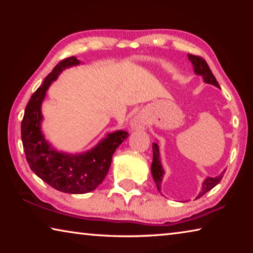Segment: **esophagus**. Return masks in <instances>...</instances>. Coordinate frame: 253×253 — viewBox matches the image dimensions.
I'll list each match as a JSON object with an SVG mask.
<instances>
[{
  "label": "esophagus",
  "instance_id": "obj_1",
  "mask_svg": "<svg viewBox=\"0 0 253 253\" xmlns=\"http://www.w3.org/2000/svg\"><path fill=\"white\" fill-rule=\"evenodd\" d=\"M147 125V119L143 115H137L130 121L131 129H143Z\"/></svg>",
  "mask_w": 253,
  "mask_h": 253
}]
</instances>
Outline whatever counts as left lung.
Returning <instances> with one entry per match:
<instances>
[{
    "mask_svg": "<svg viewBox=\"0 0 253 253\" xmlns=\"http://www.w3.org/2000/svg\"><path fill=\"white\" fill-rule=\"evenodd\" d=\"M188 59H190V61L192 62V65H193V67H194L195 74L202 76L204 81L207 84H211L213 85H215V87L220 88V85H219V84H217L215 77H214L207 61H205L202 57H200V55H194V54H188ZM151 170H152V175H153L154 182H155V184H156L157 190L160 191L164 170H163V169H162L161 160H160V151H158V145L156 143L153 144V163H152ZM224 172H222L219 176H216V177H208L207 179H205L203 183V186H202V191H201V193L199 194V196L196 199L201 198V196L204 195L207 192L212 190L214 186L217 185V184H219L222 179V177H223Z\"/></svg>",
    "mask_w": 253,
    "mask_h": 253,
    "instance_id": "left-lung-1",
    "label": "left lung"
}]
</instances>
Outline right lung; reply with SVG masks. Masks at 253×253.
Here are the masks:
<instances>
[{
  "label": "right lung",
  "mask_w": 253,
  "mask_h": 253,
  "mask_svg": "<svg viewBox=\"0 0 253 253\" xmlns=\"http://www.w3.org/2000/svg\"><path fill=\"white\" fill-rule=\"evenodd\" d=\"M79 62L72 55L53 68L30 98L21 124V137L30 169L55 190L70 194H84L95 190L108 173L115 151L129 135L124 130L111 132L95 148L81 155L59 153L46 143L40 128L42 100L60 72Z\"/></svg>",
  "instance_id": "obj_1"
}]
</instances>
